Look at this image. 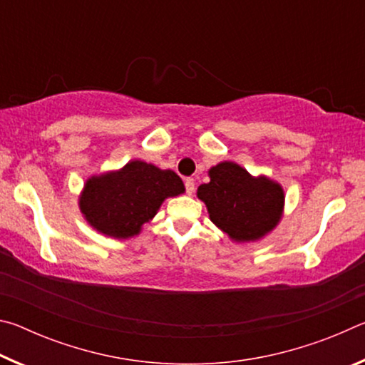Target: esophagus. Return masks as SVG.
Here are the masks:
<instances>
[{
  "label": "esophagus",
  "mask_w": 365,
  "mask_h": 365,
  "mask_svg": "<svg viewBox=\"0 0 365 365\" xmlns=\"http://www.w3.org/2000/svg\"><path fill=\"white\" fill-rule=\"evenodd\" d=\"M185 188H187L188 195L195 193V180H193V178H187V180H185Z\"/></svg>",
  "instance_id": "esophagus-1"
}]
</instances>
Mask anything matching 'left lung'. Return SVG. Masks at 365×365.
Listing matches in <instances>:
<instances>
[{
  "label": "left lung",
  "mask_w": 365,
  "mask_h": 365,
  "mask_svg": "<svg viewBox=\"0 0 365 365\" xmlns=\"http://www.w3.org/2000/svg\"><path fill=\"white\" fill-rule=\"evenodd\" d=\"M211 182L197 187L209 219L235 243L264 238L279 225L285 207L280 183L265 175L255 177L242 165L224 160L209 169Z\"/></svg>",
  "instance_id": "1"
}]
</instances>
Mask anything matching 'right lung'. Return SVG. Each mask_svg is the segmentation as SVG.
I'll return each instance as SVG.
<instances>
[{
	"mask_svg": "<svg viewBox=\"0 0 365 365\" xmlns=\"http://www.w3.org/2000/svg\"><path fill=\"white\" fill-rule=\"evenodd\" d=\"M185 193L182 178L145 160H130L119 170L90 177L78 196L85 220L110 238L138 235L168 197Z\"/></svg>",
	"mask_w": 365,
	"mask_h": 365,
	"instance_id": "1",
	"label": "right lung"
}]
</instances>
